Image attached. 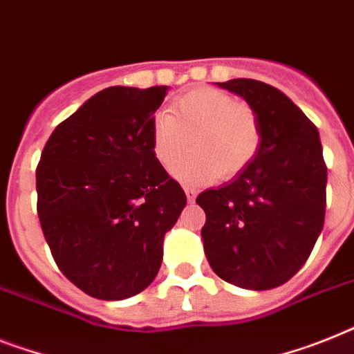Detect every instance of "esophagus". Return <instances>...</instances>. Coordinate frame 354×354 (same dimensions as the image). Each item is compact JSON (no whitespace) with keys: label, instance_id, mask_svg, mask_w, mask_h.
Returning a JSON list of instances; mask_svg holds the SVG:
<instances>
[{"label":"esophagus","instance_id":"esophagus-1","mask_svg":"<svg viewBox=\"0 0 354 354\" xmlns=\"http://www.w3.org/2000/svg\"><path fill=\"white\" fill-rule=\"evenodd\" d=\"M184 194H186V198H188V203H194L195 197H197V189L184 188Z\"/></svg>","mask_w":354,"mask_h":354}]
</instances>
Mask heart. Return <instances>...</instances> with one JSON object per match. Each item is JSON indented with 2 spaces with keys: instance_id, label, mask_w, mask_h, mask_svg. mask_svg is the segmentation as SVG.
I'll use <instances>...</instances> for the list:
<instances>
[{
  "instance_id": "obj_1",
  "label": "heart",
  "mask_w": 354,
  "mask_h": 354,
  "mask_svg": "<svg viewBox=\"0 0 354 354\" xmlns=\"http://www.w3.org/2000/svg\"><path fill=\"white\" fill-rule=\"evenodd\" d=\"M192 156L175 170L186 184L227 180L241 175L259 156L262 122L251 104L223 90L194 88L160 110L151 121V150L166 171H171L187 149Z\"/></svg>"
}]
</instances>
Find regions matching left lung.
<instances>
[{
	"label": "left lung",
	"mask_w": 354,
	"mask_h": 354,
	"mask_svg": "<svg viewBox=\"0 0 354 354\" xmlns=\"http://www.w3.org/2000/svg\"><path fill=\"white\" fill-rule=\"evenodd\" d=\"M217 84L255 108L262 146L241 175L197 197L206 213L204 253L230 284L277 288L306 264L324 227L322 142L313 122L275 86L255 79Z\"/></svg>",
	"instance_id": "8db88e82"
}]
</instances>
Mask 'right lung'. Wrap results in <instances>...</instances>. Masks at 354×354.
<instances>
[{
	"label": "right lung",
	"mask_w": 354,
	"mask_h": 354,
	"mask_svg": "<svg viewBox=\"0 0 354 354\" xmlns=\"http://www.w3.org/2000/svg\"><path fill=\"white\" fill-rule=\"evenodd\" d=\"M168 86H110L48 137L36 170L41 230L61 273L101 300L153 282L162 241L186 206L151 150Z\"/></svg>",
	"instance_id": "1"
}]
</instances>
